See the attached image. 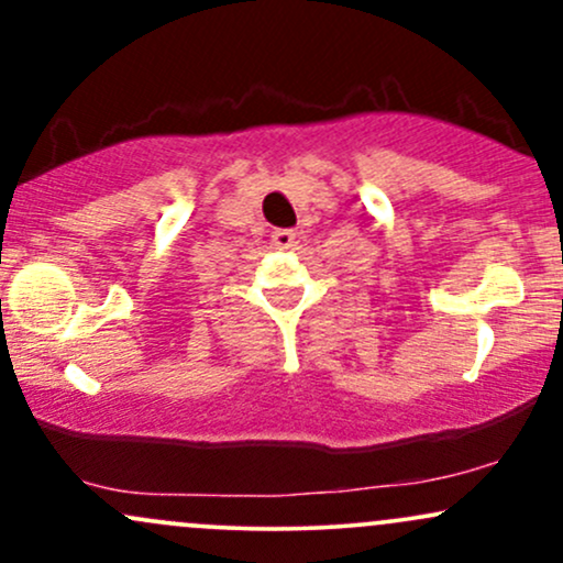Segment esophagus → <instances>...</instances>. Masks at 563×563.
<instances>
[{
  "label": "esophagus",
  "mask_w": 563,
  "mask_h": 563,
  "mask_svg": "<svg viewBox=\"0 0 563 563\" xmlns=\"http://www.w3.org/2000/svg\"><path fill=\"white\" fill-rule=\"evenodd\" d=\"M273 243H275L280 251L294 249V245H296V232H294V230H275V232H273Z\"/></svg>",
  "instance_id": "34e87169"
}]
</instances>
